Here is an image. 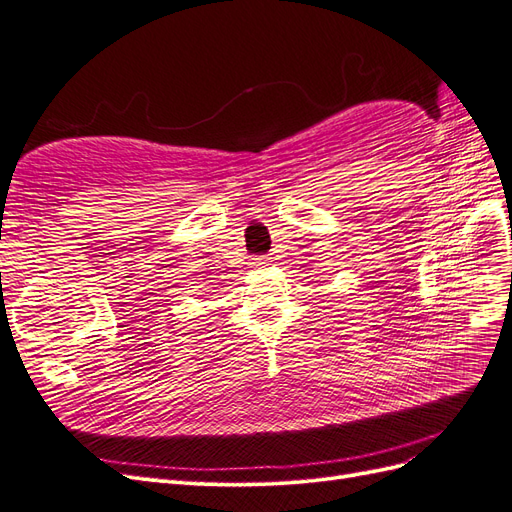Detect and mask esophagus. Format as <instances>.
Returning <instances> with one entry per match:
<instances>
[{
    "label": "esophagus",
    "mask_w": 512,
    "mask_h": 512,
    "mask_svg": "<svg viewBox=\"0 0 512 512\" xmlns=\"http://www.w3.org/2000/svg\"><path fill=\"white\" fill-rule=\"evenodd\" d=\"M250 265H252V267H256V269H260V267H269V265H271V258H269V256H256V258H252Z\"/></svg>",
    "instance_id": "esophagus-1"
}]
</instances>
